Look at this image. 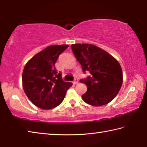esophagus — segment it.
I'll return each mask as SVG.
<instances>
[{
  "label": "esophagus",
  "mask_w": 147,
  "mask_h": 147,
  "mask_svg": "<svg viewBox=\"0 0 147 147\" xmlns=\"http://www.w3.org/2000/svg\"><path fill=\"white\" fill-rule=\"evenodd\" d=\"M78 79L75 78V80H74V81L73 82V84H78Z\"/></svg>",
  "instance_id": "1"
}]
</instances>
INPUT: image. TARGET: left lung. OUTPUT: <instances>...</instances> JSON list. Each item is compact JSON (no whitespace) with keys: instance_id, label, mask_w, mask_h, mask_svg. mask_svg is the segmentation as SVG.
Segmentation results:
<instances>
[{"instance_id":"1","label":"left lung","mask_w":147,"mask_h":147,"mask_svg":"<svg viewBox=\"0 0 147 147\" xmlns=\"http://www.w3.org/2000/svg\"><path fill=\"white\" fill-rule=\"evenodd\" d=\"M71 49L84 73H90L80 80L88 87L83 100L94 106L105 105L118 94L123 84V71L117 59L103 49L92 44H73Z\"/></svg>"}]
</instances>
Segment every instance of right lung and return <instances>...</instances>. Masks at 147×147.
Here are the masks:
<instances>
[{
  "label": "right lung",
  "instance_id": "right-lung-1",
  "mask_svg": "<svg viewBox=\"0 0 147 147\" xmlns=\"http://www.w3.org/2000/svg\"><path fill=\"white\" fill-rule=\"evenodd\" d=\"M68 45L47 47L27 62L23 72V88L32 103L38 108L50 109L63 100L71 82L63 81L55 68L59 55Z\"/></svg>",
  "mask_w": 147,
  "mask_h": 147
}]
</instances>
